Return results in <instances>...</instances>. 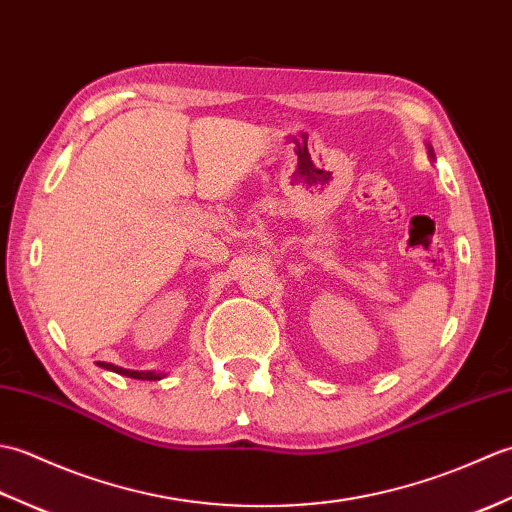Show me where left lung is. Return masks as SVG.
<instances>
[{"label":"left lung","mask_w":512,"mask_h":512,"mask_svg":"<svg viewBox=\"0 0 512 512\" xmlns=\"http://www.w3.org/2000/svg\"><path fill=\"white\" fill-rule=\"evenodd\" d=\"M429 156H431L433 160H436V156H433V149H431V147H429Z\"/></svg>","instance_id":"1"}]
</instances>
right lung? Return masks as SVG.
Instances as JSON below:
<instances>
[{"mask_svg":"<svg viewBox=\"0 0 512 512\" xmlns=\"http://www.w3.org/2000/svg\"><path fill=\"white\" fill-rule=\"evenodd\" d=\"M99 367L103 369H110V372H116L121 376H129V378H136V380H160L165 374H156V372H136V369H125V367H118L112 363H99Z\"/></svg>","mask_w":512,"mask_h":512,"instance_id":"right-lung-1","label":"right lung"}]
</instances>
